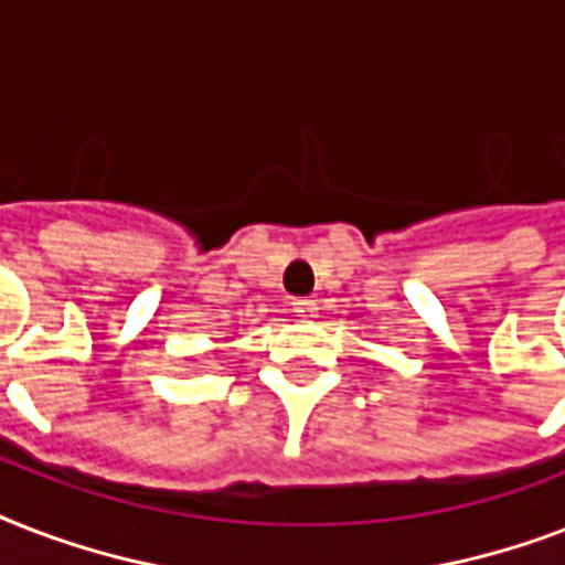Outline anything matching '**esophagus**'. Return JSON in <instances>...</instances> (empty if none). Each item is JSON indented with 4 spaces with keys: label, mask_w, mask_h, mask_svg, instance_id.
Segmentation results:
<instances>
[{
    "label": "esophagus",
    "mask_w": 565,
    "mask_h": 565,
    "mask_svg": "<svg viewBox=\"0 0 565 565\" xmlns=\"http://www.w3.org/2000/svg\"><path fill=\"white\" fill-rule=\"evenodd\" d=\"M292 313H296V317H301V319H310V317H317V301L313 299H292Z\"/></svg>",
    "instance_id": "esophagus-1"
}]
</instances>
